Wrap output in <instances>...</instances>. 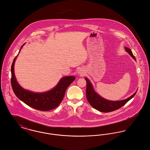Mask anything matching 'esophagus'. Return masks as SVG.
Returning a JSON list of instances; mask_svg holds the SVG:
<instances>
[{
    "mask_svg": "<svg viewBox=\"0 0 150 150\" xmlns=\"http://www.w3.org/2000/svg\"><path fill=\"white\" fill-rule=\"evenodd\" d=\"M78 75L80 76H82L84 75V70L83 69V68H81L79 71H78Z\"/></svg>",
    "mask_w": 150,
    "mask_h": 150,
    "instance_id": "esophagus-1",
    "label": "esophagus"
}]
</instances>
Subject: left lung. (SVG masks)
Here are the masks:
<instances>
[{"label": "left lung", "mask_w": 150, "mask_h": 150, "mask_svg": "<svg viewBox=\"0 0 150 150\" xmlns=\"http://www.w3.org/2000/svg\"><path fill=\"white\" fill-rule=\"evenodd\" d=\"M125 50L128 52V53L133 57L134 60L135 57L133 56V53L131 50L128 48L125 47ZM85 80L86 81L87 86H86V98L87 100L91 105V106L94 109L98 110L100 112L108 113L113 112L114 110H117L123 106L127 102H128L131 99H132L136 94V92L134 93L133 95H132L129 98L125 100L117 101H112L109 100H105L103 98L101 97L100 95H98L94 90L92 84L90 82V81L85 78Z\"/></svg>", "instance_id": "obj_1"}]
</instances>
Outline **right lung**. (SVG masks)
I'll use <instances>...</instances> for the list:
<instances>
[{
  "mask_svg": "<svg viewBox=\"0 0 150 150\" xmlns=\"http://www.w3.org/2000/svg\"><path fill=\"white\" fill-rule=\"evenodd\" d=\"M24 44L22 45L21 50ZM17 57V56L13 60L11 69V83L16 96L28 106L38 110L48 111L57 107L64 98L67 87L75 79V77L74 76L63 77L56 87L44 93H34L25 90L17 82L14 74V63Z\"/></svg>",
  "mask_w": 150,
  "mask_h": 150,
  "instance_id": "right-lung-1",
  "label": "right lung"
}]
</instances>
